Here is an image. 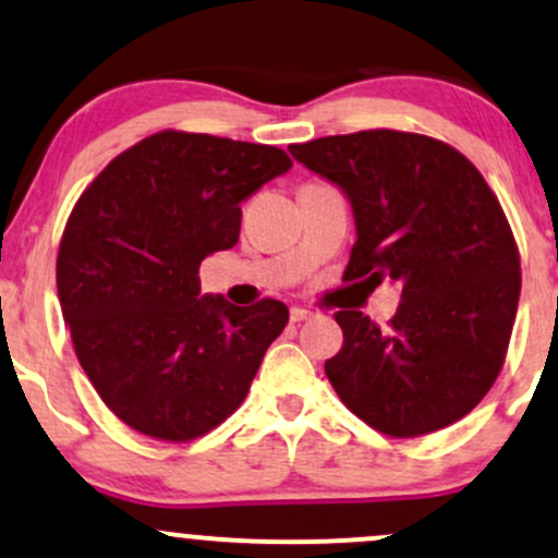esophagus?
Here are the masks:
<instances>
[{"mask_svg": "<svg viewBox=\"0 0 558 558\" xmlns=\"http://www.w3.org/2000/svg\"><path fill=\"white\" fill-rule=\"evenodd\" d=\"M313 316V311H308V308H290V322L292 324H300V322H308V318Z\"/></svg>", "mask_w": 558, "mask_h": 558, "instance_id": "34e87169", "label": "esophagus"}]
</instances>
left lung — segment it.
I'll list each match as a JSON object with an SVG mask.
<instances>
[{
	"label": "left lung",
	"mask_w": 558,
	"mask_h": 558,
	"mask_svg": "<svg viewBox=\"0 0 558 558\" xmlns=\"http://www.w3.org/2000/svg\"><path fill=\"white\" fill-rule=\"evenodd\" d=\"M290 153L353 205L342 281L403 290L387 331L361 311L335 313L342 348L324 372L337 396L390 437L459 422L504 368L522 290L498 197L459 149L411 131L322 136Z\"/></svg>",
	"instance_id": "obj_1"
}]
</instances>
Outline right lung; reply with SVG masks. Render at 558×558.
Masks as SVG:
<instances>
[{
    "label": "right lung",
    "mask_w": 558,
    "mask_h": 558,
    "mask_svg": "<svg viewBox=\"0 0 558 558\" xmlns=\"http://www.w3.org/2000/svg\"><path fill=\"white\" fill-rule=\"evenodd\" d=\"M292 160L271 144L158 131L123 149L73 205L58 295L81 368L140 435L190 442L227 422L284 303L199 298V263L240 240V203Z\"/></svg>",
    "instance_id": "add662e5"
}]
</instances>
